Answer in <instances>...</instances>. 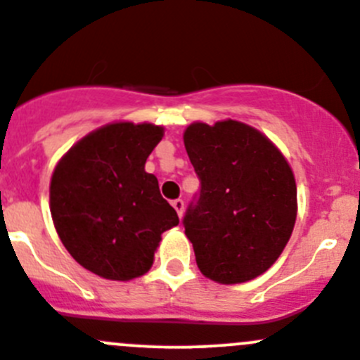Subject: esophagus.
<instances>
[{
  "label": "esophagus",
  "instance_id": "obj_1",
  "mask_svg": "<svg viewBox=\"0 0 360 360\" xmlns=\"http://www.w3.org/2000/svg\"><path fill=\"white\" fill-rule=\"evenodd\" d=\"M172 207L176 209V212L179 214V217L183 216V210H184V202L181 200V198H177V200H172Z\"/></svg>",
  "mask_w": 360,
  "mask_h": 360
}]
</instances>
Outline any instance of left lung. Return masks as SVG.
<instances>
[{"mask_svg":"<svg viewBox=\"0 0 360 360\" xmlns=\"http://www.w3.org/2000/svg\"><path fill=\"white\" fill-rule=\"evenodd\" d=\"M184 146L200 191L184 214V233L200 271L219 284L264 274L296 223V181L284 155L245 123H191Z\"/></svg>","mask_w":360,"mask_h":360,"instance_id":"obj_1","label":"left lung"}]
</instances>
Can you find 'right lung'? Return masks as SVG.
Listing matches in <instances>:
<instances>
[{"instance_id":"right-lung-1","label":"right lung","mask_w":360,"mask_h":360,"mask_svg":"<svg viewBox=\"0 0 360 360\" xmlns=\"http://www.w3.org/2000/svg\"><path fill=\"white\" fill-rule=\"evenodd\" d=\"M162 127L111 123L64 155L50 183V212L64 248L99 277L130 281L146 274L163 231L179 224L144 163Z\"/></svg>"}]
</instances>
